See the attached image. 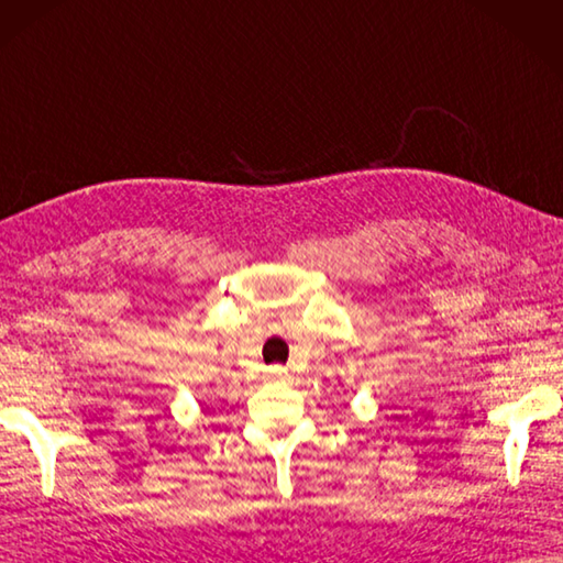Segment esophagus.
Returning a JSON list of instances; mask_svg holds the SVG:
<instances>
[{
	"label": "esophagus",
	"instance_id": "obj_1",
	"mask_svg": "<svg viewBox=\"0 0 563 563\" xmlns=\"http://www.w3.org/2000/svg\"><path fill=\"white\" fill-rule=\"evenodd\" d=\"M271 376H273V378H280V376H283V368H280V366L271 368Z\"/></svg>",
	"mask_w": 563,
	"mask_h": 563
}]
</instances>
